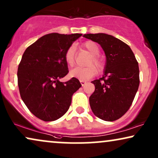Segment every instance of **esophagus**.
<instances>
[{
    "label": "esophagus",
    "mask_w": 158,
    "mask_h": 158,
    "mask_svg": "<svg viewBox=\"0 0 158 158\" xmlns=\"http://www.w3.org/2000/svg\"><path fill=\"white\" fill-rule=\"evenodd\" d=\"M80 83H81V85L84 86L86 84V81H80Z\"/></svg>",
    "instance_id": "esophagus-1"
}]
</instances>
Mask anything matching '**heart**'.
Wrapping results in <instances>:
<instances>
[{
	"label": "heart",
	"instance_id": "1",
	"mask_svg": "<svg viewBox=\"0 0 158 158\" xmlns=\"http://www.w3.org/2000/svg\"><path fill=\"white\" fill-rule=\"evenodd\" d=\"M82 47L92 55V57L89 59V64L94 63L98 69H102L103 62V60L98 55L100 52L98 45L93 41H87L83 44ZM75 52L76 48L74 45H71V47H69L65 52L64 58L65 63L69 66L71 67L74 65ZM94 65H89L87 67L74 68L70 71V76L71 77L77 78L80 81H87L92 77H95L98 73V69Z\"/></svg>",
	"mask_w": 158,
	"mask_h": 158
}]
</instances>
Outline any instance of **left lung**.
<instances>
[{
    "label": "left lung",
    "instance_id": "8db88e82",
    "mask_svg": "<svg viewBox=\"0 0 158 158\" xmlns=\"http://www.w3.org/2000/svg\"><path fill=\"white\" fill-rule=\"evenodd\" d=\"M83 36L99 44L106 55L103 77L92 81L95 87L89 98L92 111L103 120H117L131 107L139 89V63L131 47L113 35Z\"/></svg>",
    "mask_w": 158,
    "mask_h": 158
}]
</instances>
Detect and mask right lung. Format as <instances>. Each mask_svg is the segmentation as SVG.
I'll list each match as a JSON object with an SVG mask.
<instances>
[{"label":"right lung","instance_id":"add662e5","mask_svg":"<svg viewBox=\"0 0 158 158\" xmlns=\"http://www.w3.org/2000/svg\"><path fill=\"white\" fill-rule=\"evenodd\" d=\"M81 35L49 33L29 46L22 57L17 71L21 98L41 120L55 121L64 115L73 94L81 87L77 78L60 81L69 73L65 52Z\"/></svg>","mask_w":158,"mask_h":158}]
</instances>
